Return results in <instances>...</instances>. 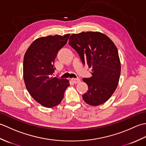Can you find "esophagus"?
Listing matches in <instances>:
<instances>
[{
    "label": "esophagus",
    "instance_id": "esophagus-1",
    "mask_svg": "<svg viewBox=\"0 0 146 146\" xmlns=\"http://www.w3.org/2000/svg\"><path fill=\"white\" fill-rule=\"evenodd\" d=\"M72 81L74 82V83H78L79 82H80V79L79 78H72Z\"/></svg>",
    "mask_w": 146,
    "mask_h": 146
}]
</instances>
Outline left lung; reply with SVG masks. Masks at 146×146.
<instances>
[{
    "instance_id": "left-lung-1",
    "label": "left lung",
    "mask_w": 146,
    "mask_h": 146,
    "mask_svg": "<svg viewBox=\"0 0 146 146\" xmlns=\"http://www.w3.org/2000/svg\"><path fill=\"white\" fill-rule=\"evenodd\" d=\"M69 45L78 52L82 63L92 68V76L83 78L88 86L83 100L93 106L103 104L115 90L120 75L117 48L106 35L99 32L73 34Z\"/></svg>"
}]
</instances>
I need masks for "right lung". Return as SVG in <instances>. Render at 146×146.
Segmentation results:
<instances>
[{"label":"right lung","instance_id":"1","mask_svg":"<svg viewBox=\"0 0 146 146\" xmlns=\"http://www.w3.org/2000/svg\"><path fill=\"white\" fill-rule=\"evenodd\" d=\"M70 34L42 37L26 51L23 61L24 80L27 91L42 106L51 108L61 103L69 82L53 76L54 60L66 44Z\"/></svg>","mask_w":146,"mask_h":146}]
</instances>
